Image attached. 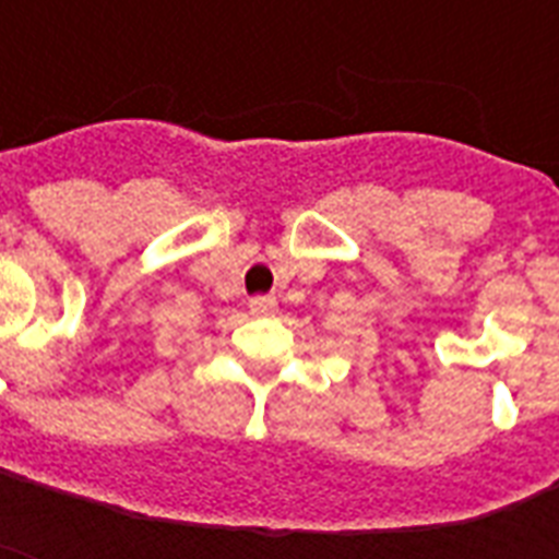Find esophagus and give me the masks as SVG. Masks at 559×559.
<instances>
[{
  "mask_svg": "<svg viewBox=\"0 0 559 559\" xmlns=\"http://www.w3.org/2000/svg\"><path fill=\"white\" fill-rule=\"evenodd\" d=\"M249 310H252L254 316H272L278 310V305H275V298L270 296H254L252 301H249Z\"/></svg>",
  "mask_w": 559,
  "mask_h": 559,
  "instance_id": "obj_1",
  "label": "esophagus"
}]
</instances>
